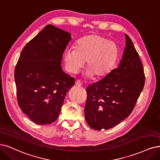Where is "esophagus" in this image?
Wrapping results in <instances>:
<instances>
[{
  "mask_svg": "<svg viewBox=\"0 0 160 160\" xmlns=\"http://www.w3.org/2000/svg\"><path fill=\"white\" fill-rule=\"evenodd\" d=\"M75 85L77 86L78 87H80L82 86V83L79 80H77L75 81Z\"/></svg>",
  "mask_w": 160,
  "mask_h": 160,
  "instance_id": "esophagus-1",
  "label": "esophagus"
}]
</instances>
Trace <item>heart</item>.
Here are the masks:
<instances>
[{
    "mask_svg": "<svg viewBox=\"0 0 160 160\" xmlns=\"http://www.w3.org/2000/svg\"><path fill=\"white\" fill-rule=\"evenodd\" d=\"M119 56L117 45L97 34L86 35L76 41V47L64 51L65 67L75 74L86 61V75L94 78H102L113 70Z\"/></svg>",
    "mask_w": 160,
    "mask_h": 160,
    "instance_id": "1",
    "label": "heart"
}]
</instances>
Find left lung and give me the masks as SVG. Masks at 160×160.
I'll return each mask as SVG.
<instances>
[{
  "label": "left lung",
  "instance_id": "8db88e82",
  "mask_svg": "<svg viewBox=\"0 0 160 160\" xmlns=\"http://www.w3.org/2000/svg\"><path fill=\"white\" fill-rule=\"evenodd\" d=\"M125 36L126 47L119 67L86 89L85 119L98 131L113 127L127 118L144 86L142 64L132 40Z\"/></svg>",
  "mask_w": 160,
  "mask_h": 160
}]
</instances>
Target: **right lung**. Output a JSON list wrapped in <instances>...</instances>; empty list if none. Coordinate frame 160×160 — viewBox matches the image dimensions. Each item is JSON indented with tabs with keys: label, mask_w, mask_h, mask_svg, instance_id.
<instances>
[{
	"label": "right lung",
	"mask_w": 160,
	"mask_h": 160,
	"mask_svg": "<svg viewBox=\"0 0 160 160\" xmlns=\"http://www.w3.org/2000/svg\"><path fill=\"white\" fill-rule=\"evenodd\" d=\"M70 35L52 25L46 26L23 47L16 65L18 103L38 125L57 119L66 94L74 84V78L61 67Z\"/></svg>",
	"instance_id": "obj_1"
}]
</instances>
